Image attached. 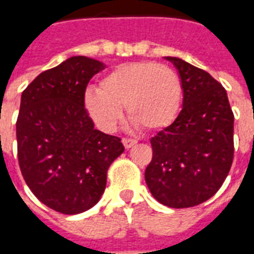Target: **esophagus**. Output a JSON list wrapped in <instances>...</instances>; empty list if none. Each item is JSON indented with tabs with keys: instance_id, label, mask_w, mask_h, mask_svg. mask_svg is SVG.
I'll return each mask as SVG.
<instances>
[{
	"instance_id": "34e87169",
	"label": "esophagus",
	"mask_w": 254,
	"mask_h": 254,
	"mask_svg": "<svg viewBox=\"0 0 254 254\" xmlns=\"http://www.w3.org/2000/svg\"><path fill=\"white\" fill-rule=\"evenodd\" d=\"M122 143H123V145H125L126 148H131V147H133V145L136 144V140H135V139H131V137H123V139H122Z\"/></svg>"
}]
</instances>
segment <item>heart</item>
Wrapping results in <instances>:
<instances>
[{
    "instance_id": "1",
    "label": "heart",
    "mask_w": 254,
    "mask_h": 254,
    "mask_svg": "<svg viewBox=\"0 0 254 254\" xmlns=\"http://www.w3.org/2000/svg\"><path fill=\"white\" fill-rule=\"evenodd\" d=\"M184 87L176 70L155 62L119 64L107 72L98 88H88L84 105L105 131L115 129L127 109L129 119L147 131L170 126L182 109Z\"/></svg>"
}]
</instances>
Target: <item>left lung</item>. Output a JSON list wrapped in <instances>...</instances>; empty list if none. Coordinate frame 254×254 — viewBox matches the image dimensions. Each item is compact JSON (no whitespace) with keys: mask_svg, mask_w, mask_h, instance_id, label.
Instances as JSON below:
<instances>
[{"mask_svg":"<svg viewBox=\"0 0 254 254\" xmlns=\"http://www.w3.org/2000/svg\"><path fill=\"white\" fill-rule=\"evenodd\" d=\"M167 60L183 80V109L151 137L152 159L144 178L159 202L190 208L211 198L229 174L235 115L225 88L211 74L176 57Z\"/></svg>","mask_w":254,"mask_h":254,"instance_id":"left-lung-1","label":"left lung"}]
</instances>
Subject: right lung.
<instances>
[{
  "label": "right lung",
  "instance_id": "right-lung-1",
  "mask_svg": "<svg viewBox=\"0 0 254 254\" xmlns=\"http://www.w3.org/2000/svg\"><path fill=\"white\" fill-rule=\"evenodd\" d=\"M105 64L71 57L41 72L22 92L17 154L25 182L45 205L64 215L87 211L105 192L107 171L123 154L122 139L94 128L86 87Z\"/></svg>",
  "mask_w": 254,
  "mask_h": 254
}]
</instances>
